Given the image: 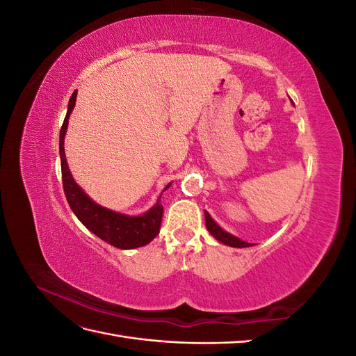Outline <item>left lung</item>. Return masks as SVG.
Segmentation results:
<instances>
[{
	"label": "left lung",
	"instance_id": "1",
	"mask_svg": "<svg viewBox=\"0 0 356 356\" xmlns=\"http://www.w3.org/2000/svg\"><path fill=\"white\" fill-rule=\"evenodd\" d=\"M204 222H207L208 232L213 236L215 239L220 241L221 243L233 246V248H248V246H251V243L243 242L242 239L236 238V236H233V234L227 233L225 230H222V229L220 227V225L211 218V215H209L207 211H204Z\"/></svg>",
	"mask_w": 356,
	"mask_h": 356
}]
</instances>
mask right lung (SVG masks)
Masks as SVG:
<instances>
[{"label": "right lung", "mask_w": 356, "mask_h": 356, "mask_svg": "<svg viewBox=\"0 0 356 356\" xmlns=\"http://www.w3.org/2000/svg\"><path fill=\"white\" fill-rule=\"evenodd\" d=\"M75 98L77 93H72L68 104V111L65 120L60 127L59 135V153H60V169H62V184L63 191H65L67 200L72 212L86 227H88L93 234L98 236L104 242L110 243L120 250H134V248L144 246L152 242L160 232L161 217H163V207H161L160 199L154 207L147 211L143 215H124L111 209H106L101 204L95 203L77 182L74 181L65 157V134L68 129V118L75 106ZM170 184L166 186L169 188ZM165 188V190H166Z\"/></svg>", "instance_id": "add662e5"}]
</instances>
